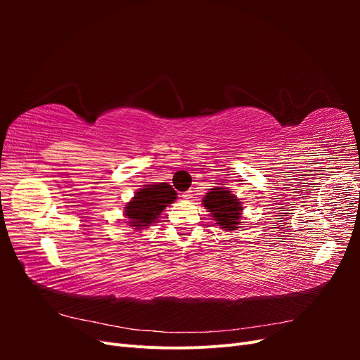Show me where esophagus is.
<instances>
[{"instance_id": "1", "label": "esophagus", "mask_w": 360, "mask_h": 360, "mask_svg": "<svg viewBox=\"0 0 360 360\" xmlns=\"http://www.w3.org/2000/svg\"><path fill=\"white\" fill-rule=\"evenodd\" d=\"M180 197L183 198V200H186V201H189L191 198H192V191H186V192H183Z\"/></svg>"}]
</instances>
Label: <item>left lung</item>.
Returning <instances> with one entry per match:
<instances>
[{
    "label": "left lung",
    "mask_w": 360,
    "mask_h": 360,
    "mask_svg": "<svg viewBox=\"0 0 360 360\" xmlns=\"http://www.w3.org/2000/svg\"><path fill=\"white\" fill-rule=\"evenodd\" d=\"M202 204L222 230L234 231L242 224V202L226 188L210 189L202 198Z\"/></svg>",
    "instance_id": "8db88e82"
}]
</instances>
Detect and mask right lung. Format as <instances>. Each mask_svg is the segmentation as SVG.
I'll list each match as a JSON object with an SVG mask.
<instances>
[{
    "instance_id": "add662e5",
    "label": "right lung",
    "mask_w": 360,
    "mask_h": 360,
    "mask_svg": "<svg viewBox=\"0 0 360 360\" xmlns=\"http://www.w3.org/2000/svg\"><path fill=\"white\" fill-rule=\"evenodd\" d=\"M177 198V192L168 183L146 184L135 192V197L124 207V216L127 225L134 226L139 231L158 221V217L168 204H172Z\"/></svg>"
}]
</instances>
